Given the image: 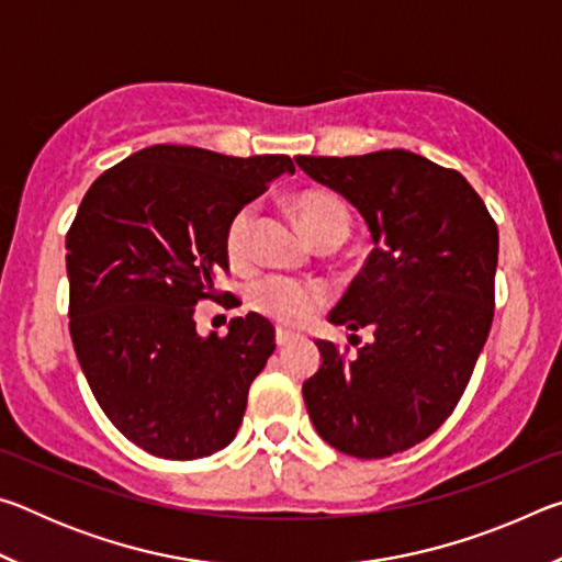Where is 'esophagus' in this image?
Listing matches in <instances>:
<instances>
[{"instance_id":"34e87169","label":"esophagus","mask_w":562,"mask_h":562,"mask_svg":"<svg viewBox=\"0 0 562 562\" xmlns=\"http://www.w3.org/2000/svg\"><path fill=\"white\" fill-rule=\"evenodd\" d=\"M292 339H297V337H294L292 335V331H288V329H282V327H278V329H274V345H278V347H284V345H290V341Z\"/></svg>"}]
</instances>
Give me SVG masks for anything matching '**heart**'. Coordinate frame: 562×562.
<instances>
[{"instance_id":"heart-1","label":"heart","mask_w":562,"mask_h":562,"mask_svg":"<svg viewBox=\"0 0 562 562\" xmlns=\"http://www.w3.org/2000/svg\"><path fill=\"white\" fill-rule=\"evenodd\" d=\"M294 211L315 243L335 237L345 240L349 235V211L341 198L327 190H304L294 198ZM255 213L252 205H243L233 213L225 227V255L235 268H247L255 260ZM329 300L327 284L319 280L290 278V274H270L252 284L250 302L252 307L262 312L284 327H302L325 307Z\"/></svg>"}]
</instances>
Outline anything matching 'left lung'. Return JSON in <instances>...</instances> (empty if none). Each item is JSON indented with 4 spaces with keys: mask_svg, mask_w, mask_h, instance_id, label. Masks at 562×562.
I'll list each match as a JSON object with an SVG mask.
<instances>
[{
    "mask_svg": "<svg viewBox=\"0 0 562 562\" xmlns=\"http://www.w3.org/2000/svg\"><path fill=\"white\" fill-rule=\"evenodd\" d=\"M294 160L345 195L374 237L329 315L372 339L355 355L317 341L322 367L302 384L304 404L337 451L386 459L429 439L471 382L496 310L498 225L459 170L408 150ZM349 339L357 347L359 335Z\"/></svg>",
    "mask_w": 562,
    "mask_h": 562,
    "instance_id": "1",
    "label": "left lung"
}]
</instances>
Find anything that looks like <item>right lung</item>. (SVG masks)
I'll use <instances>...</instances> for the list:
<instances>
[{
	"label": "right lung",
	"mask_w": 562,
	"mask_h": 562,
	"mask_svg": "<svg viewBox=\"0 0 562 562\" xmlns=\"http://www.w3.org/2000/svg\"><path fill=\"white\" fill-rule=\"evenodd\" d=\"M294 173L290 156L235 158L150 146L93 180L66 233L69 331L103 414L138 449L193 461L240 429L247 389L274 351L265 317L198 337L195 304L231 272L225 227L237 207Z\"/></svg>",
	"instance_id": "1"
}]
</instances>
